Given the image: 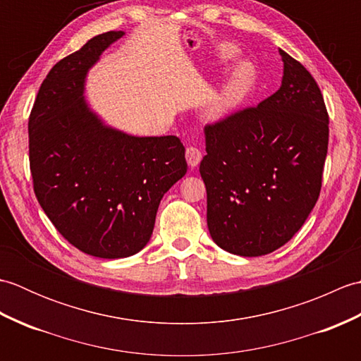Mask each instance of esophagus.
I'll use <instances>...</instances> for the list:
<instances>
[{
	"instance_id": "34e87169",
	"label": "esophagus",
	"mask_w": 361,
	"mask_h": 361,
	"mask_svg": "<svg viewBox=\"0 0 361 361\" xmlns=\"http://www.w3.org/2000/svg\"><path fill=\"white\" fill-rule=\"evenodd\" d=\"M186 161L190 167H197L202 161V152L190 145V147L186 149Z\"/></svg>"
}]
</instances>
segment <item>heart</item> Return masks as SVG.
Listing matches in <instances>:
<instances>
[{
  "label": "heart",
  "instance_id": "1",
  "mask_svg": "<svg viewBox=\"0 0 361 361\" xmlns=\"http://www.w3.org/2000/svg\"><path fill=\"white\" fill-rule=\"evenodd\" d=\"M237 54V49L233 46H225L221 49L220 57L224 60L233 59ZM256 71L250 62H240L234 66L225 87L221 88L217 97L214 99L208 110V116L211 121H221L229 116L237 106H239L243 99L250 94V91L255 87Z\"/></svg>",
  "mask_w": 361,
  "mask_h": 361
}]
</instances>
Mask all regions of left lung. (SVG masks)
I'll use <instances>...</instances> for the list:
<instances>
[{
	"mask_svg": "<svg viewBox=\"0 0 361 361\" xmlns=\"http://www.w3.org/2000/svg\"><path fill=\"white\" fill-rule=\"evenodd\" d=\"M279 54L283 75L274 94L204 127L200 173L209 234L237 256H264L286 245L309 217L323 181V94L298 60Z\"/></svg>",
	"mask_w": 361,
	"mask_h": 361,
	"instance_id": "obj_1",
	"label": "left lung"
}]
</instances>
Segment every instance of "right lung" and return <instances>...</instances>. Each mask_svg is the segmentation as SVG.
Returning a JSON list of instances; mask_svg holds the SVG:
<instances>
[{
	"label": "right lung",
	"instance_id": "obj_1",
	"mask_svg": "<svg viewBox=\"0 0 361 361\" xmlns=\"http://www.w3.org/2000/svg\"><path fill=\"white\" fill-rule=\"evenodd\" d=\"M122 35H96L54 65L27 124L38 203L68 242L102 259L133 256L147 245L161 198L188 171L178 137L119 132L83 97L88 70Z\"/></svg>",
	"mask_w": 361,
	"mask_h": 361
}]
</instances>
